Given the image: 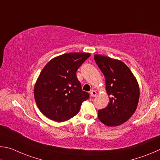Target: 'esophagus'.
<instances>
[{
	"label": "esophagus",
	"instance_id": "esophagus-1",
	"mask_svg": "<svg viewBox=\"0 0 160 160\" xmlns=\"http://www.w3.org/2000/svg\"><path fill=\"white\" fill-rule=\"evenodd\" d=\"M90 94H91V96H92V97H96V95H97V93H96V91L92 90V91H91Z\"/></svg>",
	"mask_w": 160,
	"mask_h": 160
}]
</instances>
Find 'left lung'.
I'll return each instance as SVG.
<instances>
[{"mask_svg": "<svg viewBox=\"0 0 160 160\" xmlns=\"http://www.w3.org/2000/svg\"><path fill=\"white\" fill-rule=\"evenodd\" d=\"M95 61L105 77L110 102L98 112L102 124L109 127L124 124L133 115L138 103V82L130 69L121 60L107 56L94 55Z\"/></svg>", "mask_w": 160, "mask_h": 160, "instance_id": "left-lung-1", "label": "left lung"}]
</instances>
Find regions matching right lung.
<instances>
[{
    "instance_id": "obj_1",
    "label": "right lung",
    "mask_w": 160,
    "mask_h": 160,
    "mask_svg": "<svg viewBox=\"0 0 160 160\" xmlns=\"http://www.w3.org/2000/svg\"><path fill=\"white\" fill-rule=\"evenodd\" d=\"M88 52L65 53L50 60L43 67L34 86V98L40 111L48 118L65 122L80 110L89 98L82 91L77 71L90 57Z\"/></svg>"
}]
</instances>
